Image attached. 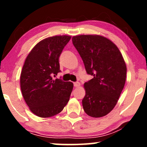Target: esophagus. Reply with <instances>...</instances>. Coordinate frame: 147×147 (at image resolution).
I'll list each match as a JSON object with an SVG mask.
<instances>
[{
  "label": "esophagus",
  "mask_w": 147,
  "mask_h": 147,
  "mask_svg": "<svg viewBox=\"0 0 147 147\" xmlns=\"http://www.w3.org/2000/svg\"><path fill=\"white\" fill-rule=\"evenodd\" d=\"M74 86H75V87H79V86H80V82H74Z\"/></svg>",
  "instance_id": "34e87169"
}]
</instances>
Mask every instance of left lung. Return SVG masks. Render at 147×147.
I'll return each mask as SVG.
<instances>
[{"mask_svg":"<svg viewBox=\"0 0 147 147\" xmlns=\"http://www.w3.org/2000/svg\"><path fill=\"white\" fill-rule=\"evenodd\" d=\"M72 42L87 74L93 76L84 84V111L94 118L106 116L116 106L125 84L126 66L123 57L115 44L102 36H74Z\"/></svg>","mask_w":147,"mask_h":147,"instance_id":"obj_1","label":"left lung"}]
</instances>
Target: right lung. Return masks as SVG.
I'll return each mask as SVG.
<instances>
[{
	"label": "right lung",
	"instance_id": "obj_1",
	"mask_svg": "<svg viewBox=\"0 0 147 147\" xmlns=\"http://www.w3.org/2000/svg\"><path fill=\"white\" fill-rule=\"evenodd\" d=\"M71 36L48 37L39 42L26 58L21 74V89L31 111L41 118L63 110L69 100L74 84L53 80L59 72V58Z\"/></svg>",
	"mask_w": 147,
	"mask_h": 147
}]
</instances>
